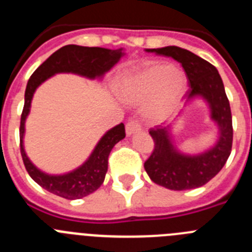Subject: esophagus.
<instances>
[{
  "mask_svg": "<svg viewBox=\"0 0 252 252\" xmlns=\"http://www.w3.org/2000/svg\"><path fill=\"white\" fill-rule=\"evenodd\" d=\"M140 128H141V125H140L139 120H130V121L126 124V133H127L128 136L130 135H132L133 132H136V131H139Z\"/></svg>",
  "mask_w": 252,
  "mask_h": 252,
  "instance_id": "esophagus-1",
  "label": "esophagus"
}]
</instances>
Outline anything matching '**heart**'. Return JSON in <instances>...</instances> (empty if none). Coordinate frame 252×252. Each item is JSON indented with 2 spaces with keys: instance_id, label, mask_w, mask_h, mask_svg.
<instances>
[{
  "instance_id": "obj_1",
  "label": "heart",
  "mask_w": 252,
  "mask_h": 252,
  "mask_svg": "<svg viewBox=\"0 0 252 252\" xmlns=\"http://www.w3.org/2000/svg\"><path fill=\"white\" fill-rule=\"evenodd\" d=\"M187 90V78L170 64L158 63L127 75L120 83V93L127 101H142L151 97L146 111L159 119L170 112Z\"/></svg>"
}]
</instances>
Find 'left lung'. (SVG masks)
<instances>
[{
	"label": "left lung",
	"instance_id": "8db88e82",
	"mask_svg": "<svg viewBox=\"0 0 252 252\" xmlns=\"http://www.w3.org/2000/svg\"><path fill=\"white\" fill-rule=\"evenodd\" d=\"M148 51L171 57L182 64L189 86L187 98L201 95L206 99L211 108V119L220 130V136L211 150L190 157L175 150L170 141L169 126L151 128L149 133L154 140V150L144 168L154 183L171 190L204 186L223 168L232 149V116L221 75L216 66L187 49L165 46L148 49Z\"/></svg>",
	"mask_w": 252,
	"mask_h": 252
}]
</instances>
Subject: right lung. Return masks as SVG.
Here are the masks:
<instances>
[{
    "label": "right lung",
    "instance_id": "right-lung-1",
    "mask_svg": "<svg viewBox=\"0 0 252 252\" xmlns=\"http://www.w3.org/2000/svg\"><path fill=\"white\" fill-rule=\"evenodd\" d=\"M122 55V49L111 50L104 48L65 45L51 54L29 79L25 91V104L20 121V150L29 175L48 192L65 199H79L97 190L106 177L111 150L126 136V133L125 125H117L104 133L83 165L64 175L45 174L26 157L22 141L25 133V120L30 112L31 99L35 91L43 82L57 73H75L91 79L101 78L121 59Z\"/></svg>",
    "mask_w": 252,
    "mask_h": 252
}]
</instances>
